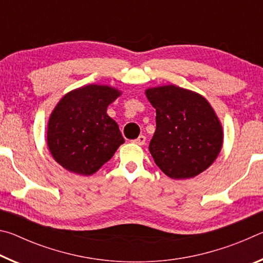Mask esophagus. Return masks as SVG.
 <instances>
[{"mask_svg": "<svg viewBox=\"0 0 263 263\" xmlns=\"http://www.w3.org/2000/svg\"><path fill=\"white\" fill-rule=\"evenodd\" d=\"M132 142H133V144L139 145V146H141V145H145V142H146V137H145V136H139V137L137 138V139L132 140Z\"/></svg>", "mask_w": 263, "mask_h": 263, "instance_id": "obj_1", "label": "esophagus"}]
</instances>
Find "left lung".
I'll use <instances>...</instances> for the list:
<instances>
[{
    "label": "left lung",
    "mask_w": 263,
    "mask_h": 263,
    "mask_svg": "<svg viewBox=\"0 0 263 263\" xmlns=\"http://www.w3.org/2000/svg\"><path fill=\"white\" fill-rule=\"evenodd\" d=\"M157 111V130L149 152L171 179L183 180L211 166L222 145V128L210 103L202 95L176 86L146 90Z\"/></svg>",
    "instance_id": "left-lung-1"
}]
</instances>
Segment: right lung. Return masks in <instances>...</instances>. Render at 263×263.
<instances>
[{
    "label": "right lung",
    "mask_w": 263,
    "mask_h": 263,
    "mask_svg": "<svg viewBox=\"0 0 263 263\" xmlns=\"http://www.w3.org/2000/svg\"><path fill=\"white\" fill-rule=\"evenodd\" d=\"M119 95L112 87L89 84L62 97L47 126L48 148L60 166L89 176L112 158L124 138L106 108Z\"/></svg>",
    "instance_id": "1"
}]
</instances>
